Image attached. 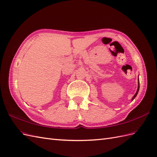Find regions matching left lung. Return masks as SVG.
Masks as SVG:
<instances>
[{
  "mask_svg": "<svg viewBox=\"0 0 157 157\" xmlns=\"http://www.w3.org/2000/svg\"><path fill=\"white\" fill-rule=\"evenodd\" d=\"M139 86H138V90H137V91H136V94H135V95L133 96V98H132V100H133L134 99H135V98L136 97V95H137V94H138V92H139Z\"/></svg>",
  "mask_w": 157,
  "mask_h": 157,
  "instance_id": "1",
  "label": "left lung"
}]
</instances>
